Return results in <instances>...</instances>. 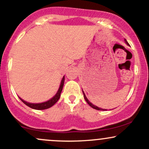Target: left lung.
Returning a JSON list of instances; mask_svg holds the SVG:
<instances>
[{
	"label": "left lung",
	"mask_w": 149,
	"mask_h": 149,
	"mask_svg": "<svg viewBox=\"0 0 149 149\" xmlns=\"http://www.w3.org/2000/svg\"><path fill=\"white\" fill-rule=\"evenodd\" d=\"M125 42H126V44H127V45H129V43H128L127 42V40H125ZM83 95H84V98H85V101H86L87 102V103H88L89 105L90 106V107H91L92 108H93V109H96V110H100V111H106V109H101V108H99V107H97V106H95V105H93V104H92V103H90V102H89V100H88V98H87L86 97V96H85V93H84V92L83 91Z\"/></svg>",
	"instance_id": "left-lung-1"
}]
</instances>
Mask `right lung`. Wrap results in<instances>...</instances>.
Listing matches in <instances>:
<instances>
[{"instance_id":"obj_1","label":"right lung","mask_w":149,"mask_h":149,"mask_svg":"<svg viewBox=\"0 0 149 149\" xmlns=\"http://www.w3.org/2000/svg\"><path fill=\"white\" fill-rule=\"evenodd\" d=\"M64 76L63 77L62 80H61V84L60 86H59V90L57 92L55 95L52 97V99L50 100L47 101L45 102H42V103H40V104H32V103H29V102H25L23 100H22L21 98L19 97V99L21 100V101L23 103H24L26 105L29 107L30 108L33 109H36V110H43V109H47L50 108L51 107H52L56 102L59 100V99L60 98V95H61V92L62 91V89H63V86H64Z\"/></svg>"}]
</instances>
